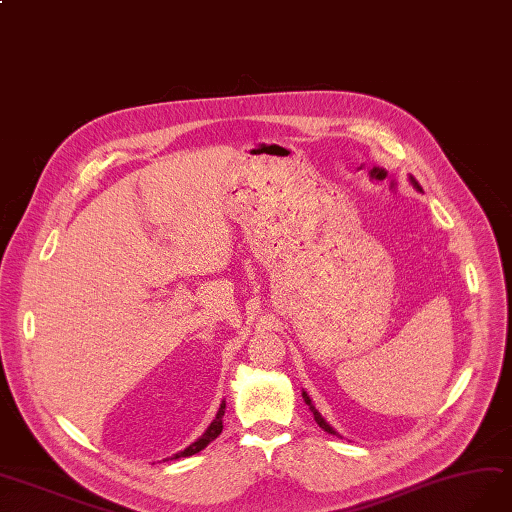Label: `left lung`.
<instances>
[{"instance_id": "obj_1", "label": "left lung", "mask_w": 512, "mask_h": 512, "mask_svg": "<svg viewBox=\"0 0 512 512\" xmlns=\"http://www.w3.org/2000/svg\"><path fill=\"white\" fill-rule=\"evenodd\" d=\"M409 181H411V185L415 187V189H418V192H422V187H420V183L418 181H415L413 177H409ZM301 396H304V401H306V405L310 407V411L314 413V420H316V424L320 426V428H323L325 432H329V434H337V437H339V432L323 418V415H320V411L314 407V403H312V399H310V396H308V392H301Z\"/></svg>"}]
</instances>
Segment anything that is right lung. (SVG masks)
<instances>
[{
    "label": "right lung",
    "instance_id": "right-lung-1",
    "mask_svg": "<svg viewBox=\"0 0 512 512\" xmlns=\"http://www.w3.org/2000/svg\"><path fill=\"white\" fill-rule=\"evenodd\" d=\"M223 415H225V401H221V407H219V411H217V415H215V420L211 422V426H208L206 430H204V434L200 439H196L192 445L189 447H185L183 451H179V453H175L173 458L170 460H177V458H187V456H194V453H198V451H202L208 443L211 441H215L219 434H221V430H223Z\"/></svg>",
    "mask_w": 512,
    "mask_h": 512
}]
</instances>
